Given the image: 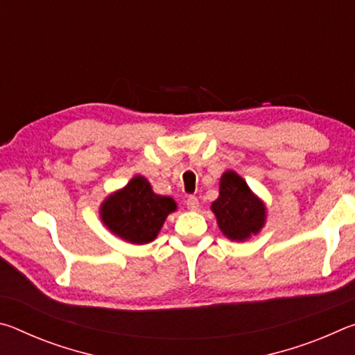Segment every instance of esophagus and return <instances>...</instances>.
<instances>
[{"mask_svg": "<svg viewBox=\"0 0 355 355\" xmlns=\"http://www.w3.org/2000/svg\"><path fill=\"white\" fill-rule=\"evenodd\" d=\"M186 207H188L189 211H197V209H199V199L194 196L188 197V199H186Z\"/></svg>", "mask_w": 355, "mask_h": 355, "instance_id": "esophagus-1", "label": "esophagus"}]
</instances>
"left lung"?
Masks as SVG:
<instances>
[{"label": "left lung", "mask_w": 355, "mask_h": 355, "mask_svg": "<svg viewBox=\"0 0 355 355\" xmlns=\"http://www.w3.org/2000/svg\"><path fill=\"white\" fill-rule=\"evenodd\" d=\"M222 235L243 243L258 235L266 224V205L235 171H225L219 180V197L211 203Z\"/></svg>", "instance_id": "8db88e82"}]
</instances>
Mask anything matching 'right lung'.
Instances as JSON below:
<instances>
[{
  "mask_svg": "<svg viewBox=\"0 0 355 355\" xmlns=\"http://www.w3.org/2000/svg\"><path fill=\"white\" fill-rule=\"evenodd\" d=\"M173 211H177V203L172 197L156 194L146 177L135 175L101 202L98 214L112 235L142 245L155 241Z\"/></svg>",
  "mask_w": 355,
  "mask_h": 355,
  "instance_id": "right-lung-1",
  "label": "right lung"
}]
</instances>
